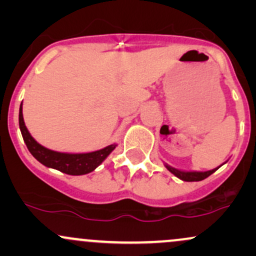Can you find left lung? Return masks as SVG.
<instances>
[{"instance_id":"left-lung-1","label":"left lung","mask_w":256,"mask_h":256,"mask_svg":"<svg viewBox=\"0 0 256 256\" xmlns=\"http://www.w3.org/2000/svg\"><path fill=\"white\" fill-rule=\"evenodd\" d=\"M165 167L167 170H168L170 172L173 173V174L176 176V177L182 179V180L184 182H200V180H204V178L210 177L212 173H214L216 171V170L219 168V167H216V168H213L210 170V171H206V172H200V171H180V170H177L174 168V167L167 165L165 164Z\"/></svg>"}]
</instances>
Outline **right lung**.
<instances>
[{
	"label": "right lung",
	"instance_id": "right-lung-1",
	"mask_svg": "<svg viewBox=\"0 0 256 256\" xmlns=\"http://www.w3.org/2000/svg\"><path fill=\"white\" fill-rule=\"evenodd\" d=\"M19 128L22 131V138L28 152H31L32 156L40 161V164L50 168L58 170V171L66 173L71 176H82L86 173L92 172L96 167H98L106 160V158L116 149V144L107 146L104 149L91 152H60L50 150L46 146H40V143L31 136L26 128L24 116H22V102L20 104L19 110Z\"/></svg>",
	"mask_w": 256,
	"mask_h": 256
}]
</instances>
